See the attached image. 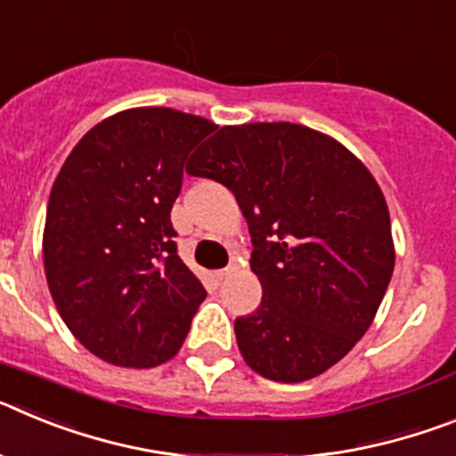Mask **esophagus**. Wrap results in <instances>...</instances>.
<instances>
[{
    "label": "esophagus",
    "instance_id": "obj_1",
    "mask_svg": "<svg viewBox=\"0 0 456 456\" xmlns=\"http://www.w3.org/2000/svg\"><path fill=\"white\" fill-rule=\"evenodd\" d=\"M235 265H231V267H225V269H219V272H215V278H216V281H224V278H228V276H231V273L232 272H235Z\"/></svg>",
    "mask_w": 456,
    "mask_h": 456
}]
</instances>
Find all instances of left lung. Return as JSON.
Returning a JSON list of instances; mask_svg holds the SVG:
<instances>
[{
	"instance_id": "1",
	"label": "left lung",
	"mask_w": 456,
	"mask_h": 456,
	"mask_svg": "<svg viewBox=\"0 0 456 456\" xmlns=\"http://www.w3.org/2000/svg\"><path fill=\"white\" fill-rule=\"evenodd\" d=\"M191 175L235 193L263 301L237 317L248 368L299 384L347 356L395 267L390 216L372 173L331 136L294 123L221 127Z\"/></svg>"
}]
</instances>
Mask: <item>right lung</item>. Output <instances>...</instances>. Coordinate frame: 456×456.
<instances>
[{"mask_svg":"<svg viewBox=\"0 0 456 456\" xmlns=\"http://www.w3.org/2000/svg\"><path fill=\"white\" fill-rule=\"evenodd\" d=\"M216 130L167 107L127 109L72 148L50 193L43 263L72 336L107 363L178 354L205 288L180 260L171 208L189 152Z\"/></svg>","mask_w":456,"mask_h":456,"instance_id":"right-lung-1","label":"right lung"}]
</instances>
